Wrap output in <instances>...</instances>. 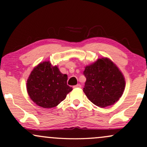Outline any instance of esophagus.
Listing matches in <instances>:
<instances>
[{"label":"esophagus","mask_w":147,"mask_h":147,"mask_svg":"<svg viewBox=\"0 0 147 147\" xmlns=\"http://www.w3.org/2000/svg\"><path fill=\"white\" fill-rule=\"evenodd\" d=\"M81 85H80V84H77V85L73 86V88H81Z\"/></svg>","instance_id":"esophagus-1"}]
</instances>
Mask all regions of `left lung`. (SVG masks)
<instances>
[{
    "label": "left lung",
    "mask_w": 147,
    "mask_h": 147,
    "mask_svg": "<svg viewBox=\"0 0 147 147\" xmlns=\"http://www.w3.org/2000/svg\"><path fill=\"white\" fill-rule=\"evenodd\" d=\"M85 68L87 80L83 92L93 104L105 107L120 99L126 86L125 78L109 58H99Z\"/></svg>",
    "instance_id": "left-lung-1"
}]
</instances>
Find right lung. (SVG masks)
<instances>
[{
    "instance_id": "obj_1",
    "label": "right lung",
    "mask_w": 147,
    "mask_h": 147,
    "mask_svg": "<svg viewBox=\"0 0 147 147\" xmlns=\"http://www.w3.org/2000/svg\"><path fill=\"white\" fill-rule=\"evenodd\" d=\"M67 75L50 61L35 66L27 81V91L31 100L44 108L56 107L72 90L67 85Z\"/></svg>"
}]
</instances>
